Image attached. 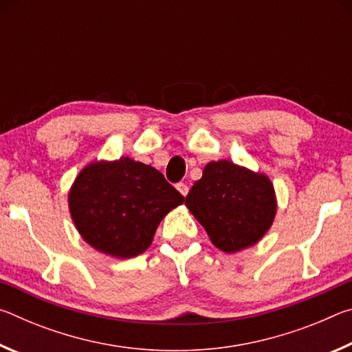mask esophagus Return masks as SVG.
Returning a JSON list of instances; mask_svg holds the SVG:
<instances>
[{
  "label": "esophagus",
  "instance_id": "34e87169",
  "mask_svg": "<svg viewBox=\"0 0 352 352\" xmlns=\"http://www.w3.org/2000/svg\"><path fill=\"white\" fill-rule=\"evenodd\" d=\"M177 189H178V192L183 195V197H186L188 192H189V186H188L186 183H178L177 184Z\"/></svg>",
  "mask_w": 352,
  "mask_h": 352
}]
</instances>
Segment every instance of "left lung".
<instances>
[{
  "instance_id": "left-lung-1",
  "label": "left lung",
  "mask_w": 352,
  "mask_h": 352,
  "mask_svg": "<svg viewBox=\"0 0 352 352\" xmlns=\"http://www.w3.org/2000/svg\"><path fill=\"white\" fill-rule=\"evenodd\" d=\"M184 205L225 253L258 243L273 225L278 208L269 177L228 160L205 166Z\"/></svg>"
}]
</instances>
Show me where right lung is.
I'll return each mask as SVG.
<instances>
[{"instance_id":"obj_1","label":"right lung","mask_w":352,"mask_h":352,"mask_svg":"<svg viewBox=\"0 0 352 352\" xmlns=\"http://www.w3.org/2000/svg\"><path fill=\"white\" fill-rule=\"evenodd\" d=\"M183 201L162 172L129 157L88 163L68 192L71 219L82 239L118 259L144 253L160 222Z\"/></svg>"}]
</instances>
